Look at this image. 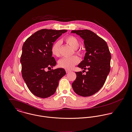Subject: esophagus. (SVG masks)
<instances>
[{
    "instance_id": "1",
    "label": "esophagus",
    "mask_w": 132,
    "mask_h": 132,
    "mask_svg": "<svg viewBox=\"0 0 132 132\" xmlns=\"http://www.w3.org/2000/svg\"><path fill=\"white\" fill-rule=\"evenodd\" d=\"M65 71H66V73H70V72H71V71H70V70H65Z\"/></svg>"
}]
</instances>
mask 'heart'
<instances>
[{"label":"heart","mask_w":132,"mask_h":132,"mask_svg":"<svg viewBox=\"0 0 132 132\" xmlns=\"http://www.w3.org/2000/svg\"><path fill=\"white\" fill-rule=\"evenodd\" d=\"M65 42L71 46L74 50L75 53L81 55L82 52L78 48L80 46V42L77 38L73 36H69L64 38ZM61 43L60 41H57L53 44L51 47V51L52 54L55 56L58 57L60 55V48ZM80 61V59L77 56L67 58H62L58 62V65L60 67L67 69L71 70L73 67L78 64Z\"/></svg>","instance_id":"b5f03b06"}]
</instances>
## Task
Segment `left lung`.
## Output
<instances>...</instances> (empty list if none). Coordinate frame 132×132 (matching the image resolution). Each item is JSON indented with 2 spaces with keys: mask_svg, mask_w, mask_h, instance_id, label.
I'll return each mask as SVG.
<instances>
[{
  "mask_svg": "<svg viewBox=\"0 0 132 132\" xmlns=\"http://www.w3.org/2000/svg\"><path fill=\"white\" fill-rule=\"evenodd\" d=\"M84 39L86 52L78 65L88 70L86 74L76 72V79L72 83L73 90L82 96H89L97 93L104 85L110 71L111 56L106 42L94 32L88 30H72Z\"/></svg>",
  "mask_w": 132,
  "mask_h": 132,
  "instance_id": "8db88e82",
  "label": "left lung"
}]
</instances>
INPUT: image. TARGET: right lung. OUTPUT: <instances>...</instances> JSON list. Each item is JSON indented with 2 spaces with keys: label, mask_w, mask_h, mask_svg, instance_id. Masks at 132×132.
Returning a JSON list of instances; mask_svg holds the SVG:
<instances>
[{
  "label": "right lung",
  "mask_w": 132,
  "mask_h": 132,
  "mask_svg": "<svg viewBox=\"0 0 132 132\" xmlns=\"http://www.w3.org/2000/svg\"><path fill=\"white\" fill-rule=\"evenodd\" d=\"M67 30L43 29L28 38L22 47L20 62L22 76L29 90L35 95L46 98L54 94L64 69H51L56 64L51 51L53 43Z\"/></svg>",
  "instance_id": "1"
}]
</instances>
